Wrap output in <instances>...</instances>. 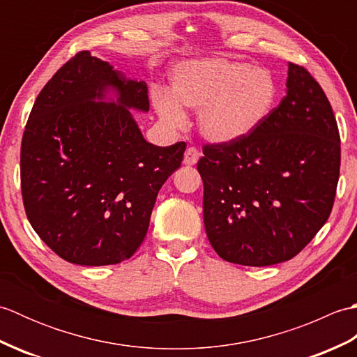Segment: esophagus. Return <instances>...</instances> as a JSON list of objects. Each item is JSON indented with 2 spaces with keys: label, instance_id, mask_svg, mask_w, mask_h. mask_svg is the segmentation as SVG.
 <instances>
[{
  "label": "esophagus",
  "instance_id": "34e87169",
  "mask_svg": "<svg viewBox=\"0 0 357 357\" xmlns=\"http://www.w3.org/2000/svg\"><path fill=\"white\" fill-rule=\"evenodd\" d=\"M199 156H201V153H199L198 149H196V147H188L185 150V153H184V164L185 165H195L196 162H198Z\"/></svg>",
  "mask_w": 357,
  "mask_h": 357
}]
</instances>
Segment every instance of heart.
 I'll list each match as a JSON object with an SVG mask.
<instances>
[{
	"mask_svg": "<svg viewBox=\"0 0 357 357\" xmlns=\"http://www.w3.org/2000/svg\"><path fill=\"white\" fill-rule=\"evenodd\" d=\"M170 93L156 92L153 105L165 124L183 127L184 107L199 110V128L213 142L245 138L268 116L278 86L271 73L229 58L184 61L170 75Z\"/></svg>",
	"mask_w": 357,
	"mask_h": 357,
	"instance_id": "obj_1",
	"label": "heart"
}]
</instances>
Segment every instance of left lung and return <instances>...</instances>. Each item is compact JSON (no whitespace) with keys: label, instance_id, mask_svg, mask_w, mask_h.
<instances>
[{"label":"left lung","instance_id":"obj_1","mask_svg":"<svg viewBox=\"0 0 357 357\" xmlns=\"http://www.w3.org/2000/svg\"><path fill=\"white\" fill-rule=\"evenodd\" d=\"M202 151L204 225L222 259L248 267L290 261L327 222L340 136L327 95L305 67L288 64L287 95L256 130Z\"/></svg>","mask_w":357,"mask_h":357}]
</instances>
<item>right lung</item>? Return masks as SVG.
<instances>
[{"label":"right lung","mask_w":357,"mask_h":357,"mask_svg":"<svg viewBox=\"0 0 357 357\" xmlns=\"http://www.w3.org/2000/svg\"><path fill=\"white\" fill-rule=\"evenodd\" d=\"M109 86L116 103H96ZM149 89L82 50L47 81L21 141V193L30 225L53 253L78 265L132 257L146 238L159 188L185 142L144 139L128 109L147 112Z\"/></svg>","instance_id":"obj_1"}]
</instances>
